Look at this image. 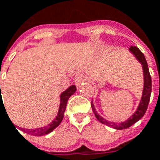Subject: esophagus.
<instances>
[{
  "label": "esophagus",
  "mask_w": 160,
  "mask_h": 160,
  "mask_svg": "<svg viewBox=\"0 0 160 160\" xmlns=\"http://www.w3.org/2000/svg\"><path fill=\"white\" fill-rule=\"evenodd\" d=\"M88 77H86V76H84V75H80V76H77L76 77V79H75V83H76V84L78 86V85H80L81 83L88 81Z\"/></svg>",
  "instance_id": "obj_1"
}]
</instances>
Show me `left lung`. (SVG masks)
Wrapping results in <instances>:
<instances>
[{
    "instance_id": "1",
    "label": "left lung",
    "mask_w": 160,
    "mask_h": 160,
    "mask_svg": "<svg viewBox=\"0 0 160 160\" xmlns=\"http://www.w3.org/2000/svg\"><path fill=\"white\" fill-rule=\"evenodd\" d=\"M128 51H129L130 53H132L134 57L136 58V59L142 64V71H143V77H144V86H143L142 98H141L140 102H139V105H138L136 111L128 119H126L125 121L121 122V123H114V122L108 121L106 119H104L102 116H101L97 112L94 105L92 103V102H91V107H92V111H93L97 119L100 123L106 124V125L109 126V127H112L115 129L119 130L125 129V128H129L130 126H132L133 123L138 122L139 119L143 117V115H145L146 110H147V107H148V104L149 102H150L151 94V75H150L148 65H147V62H146L144 54L136 46H130Z\"/></svg>"
}]
</instances>
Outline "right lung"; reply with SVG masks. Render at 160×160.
I'll return each instance as SVG.
<instances>
[{"mask_svg": "<svg viewBox=\"0 0 160 160\" xmlns=\"http://www.w3.org/2000/svg\"><path fill=\"white\" fill-rule=\"evenodd\" d=\"M76 85H72V86H70L69 88H67L65 91L62 92L61 95H60V105L58 115L56 116V118L49 124H48L47 126H45V127H43V128H35V129H28V128L25 129V128H22V131L27 132V133L30 134V135H32V136H43V135H46V134L52 132L55 128H57L58 126L61 123L62 120V119L64 117V112H65L66 107H67V103H68V99H69L70 97L72 96L73 93L76 92Z\"/></svg>", "mask_w": 160, "mask_h": 160, "instance_id": "right-lung-1", "label": "right lung"}]
</instances>
